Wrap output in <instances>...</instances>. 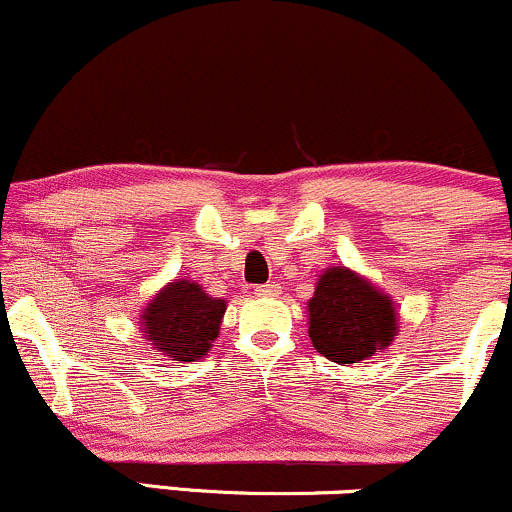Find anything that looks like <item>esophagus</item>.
<instances>
[{"label": "esophagus", "mask_w": 512, "mask_h": 512, "mask_svg": "<svg viewBox=\"0 0 512 512\" xmlns=\"http://www.w3.org/2000/svg\"><path fill=\"white\" fill-rule=\"evenodd\" d=\"M257 296H274L276 291H279V284H276V281H269V284H262V286H257Z\"/></svg>", "instance_id": "1"}]
</instances>
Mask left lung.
<instances>
[{
	"mask_svg": "<svg viewBox=\"0 0 512 512\" xmlns=\"http://www.w3.org/2000/svg\"><path fill=\"white\" fill-rule=\"evenodd\" d=\"M310 342L334 363H361L397 334L395 301L361 274L330 267L308 301Z\"/></svg>",
	"mask_w": 512,
	"mask_h": 512,
	"instance_id": "obj_1",
	"label": "left lung"
}]
</instances>
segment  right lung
Listing matches in <instances>:
<instances>
[{
  "label": "right lung",
  "mask_w": 512,
  "mask_h": 512,
  "mask_svg": "<svg viewBox=\"0 0 512 512\" xmlns=\"http://www.w3.org/2000/svg\"><path fill=\"white\" fill-rule=\"evenodd\" d=\"M226 301L211 298L197 281L175 279L142 310L144 339L170 361H197L219 337Z\"/></svg>",
  "instance_id": "add662e5"
}]
</instances>
